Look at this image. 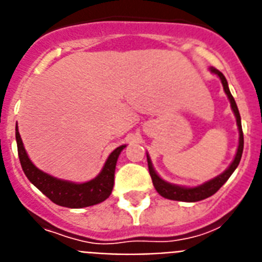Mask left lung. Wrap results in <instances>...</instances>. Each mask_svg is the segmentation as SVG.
Instances as JSON below:
<instances>
[{"label":"left lung","mask_w":262,"mask_h":262,"mask_svg":"<svg viewBox=\"0 0 262 262\" xmlns=\"http://www.w3.org/2000/svg\"><path fill=\"white\" fill-rule=\"evenodd\" d=\"M211 71L220 77V80H222L223 83V88H224V91H226L227 96H228L229 101H231L232 109H233V112H235L236 121H237V126H238V133H240L237 153H236L233 162L231 163V166H229L228 169L223 172V174H220L219 177H216V178L211 179L210 182H206L204 185L198 186V187H192V188L181 187V186H175V185H171V183H167V182L162 181V179L159 178L158 175H157V172L154 171L153 165H151L149 156H147L149 172H150V177H151V181H153L154 187H156L157 192H158L161 196L167 198V199L179 200V202H199V200L206 199V198L215 194L216 191H219V188L222 187L227 181H228V178L232 175V172L235 171L236 167H237L238 163H240L241 156H243V149H244V136H243V129H241L240 113H238V109H237V105H236L235 99H233V96L231 95V91H229L228 83H227L224 75H223L219 70H216L215 67H211Z\"/></svg>","instance_id":"1"}]
</instances>
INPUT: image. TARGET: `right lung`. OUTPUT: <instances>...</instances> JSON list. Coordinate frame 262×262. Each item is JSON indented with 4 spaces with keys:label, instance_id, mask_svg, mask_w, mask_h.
<instances>
[{
    "label": "right lung",
    "instance_id": "add662e5",
    "mask_svg": "<svg viewBox=\"0 0 262 262\" xmlns=\"http://www.w3.org/2000/svg\"><path fill=\"white\" fill-rule=\"evenodd\" d=\"M15 140H17L19 162H21L22 170H24L27 179L58 206L68 207V208L90 207L104 202L112 192L113 183H115L116 163H117L118 156L125 147V145L113 150L106 159L103 170L96 178L90 182H85V183L76 185L72 182L56 179L51 175L46 174V172L40 171L39 169H36L27 157L17 128H15Z\"/></svg>",
    "mask_w": 262,
    "mask_h": 262
}]
</instances>
